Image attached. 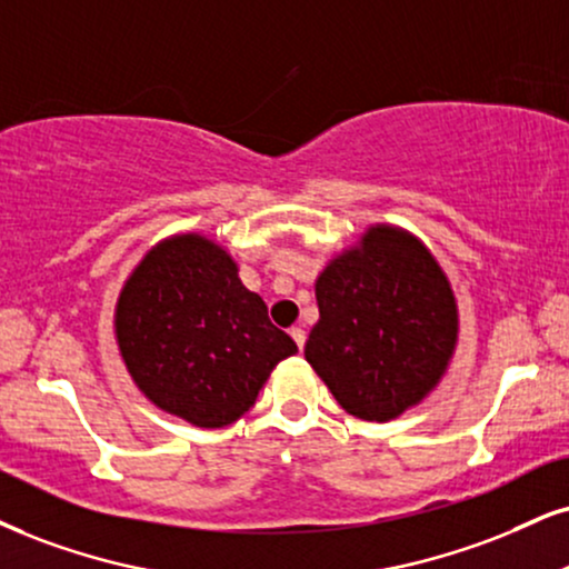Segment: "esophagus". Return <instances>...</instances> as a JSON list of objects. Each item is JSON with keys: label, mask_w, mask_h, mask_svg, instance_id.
<instances>
[{"label": "esophagus", "mask_w": 569, "mask_h": 569, "mask_svg": "<svg viewBox=\"0 0 569 569\" xmlns=\"http://www.w3.org/2000/svg\"><path fill=\"white\" fill-rule=\"evenodd\" d=\"M290 338L298 342L300 350H303V346H306V329H303V327H292V329H290Z\"/></svg>", "instance_id": "esophagus-1"}]
</instances>
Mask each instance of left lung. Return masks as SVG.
Instances as JSON below:
<instances>
[{
	"instance_id": "1",
	"label": "left lung",
	"mask_w": 569,
	"mask_h": 569,
	"mask_svg": "<svg viewBox=\"0 0 569 569\" xmlns=\"http://www.w3.org/2000/svg\"><path fill=\"white\" fill-rule=\"evenodd\" d=\"M306 361L342 409L390 422L438 388L459 346L443 266L409 229L371 223L317 277Z\"/></svg>"
}]
</instances>
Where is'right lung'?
Listing matches in <instances>:
<instances>
[{"mask_svg": "<svg viewBox=\"0 0 569 569\" xmlns=\"http://www.w3.org/2000/svg\"><path fill=\"white\" fill-rule=\"evenodd\" d=\"M113 332L147 401L200 430L237 422L273 367L298 353L231 252L200 231L144 252L118 292Z\"/></svg>", "mask_w": 569, "mask_h": 569, "instance_id": "right-lung-1", "label": "right lung"}]
</instances>
